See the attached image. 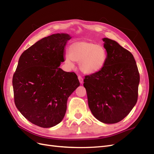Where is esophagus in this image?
Segmentation results:
<instances>
[{
  "label": "esophagus",
  "instance_id": "obj_1",
  "mask_svg": "<svg viewBox=\"0 0 154 154\" xmlns=\"http://www.w3.org/2000/svg\"><path fill=\"white\" fill-rule=\"evenodd\" d=\"M78 80H79V82H80V83H81V84H82V83H83V78L81 76H78Z\"/></svg>",
  "mask_w": 154,
  "mask_h": 154
}]
</instances>
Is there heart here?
Here are the masks:
<instances>
[{
  "mask_svg": "<svg viewBox=\"0 0 154 154\" xmlns=\"http://www.w3.org/2000/svg\"><path fill=\"white\" fill-rule=\"evenodd\" d=\"M106 59L107 53L103 45L88 40H78L69 45L65 62L70 67L73 66V62L79 63L83 73L92 75L104 68Z\"/></svg>",
  "mask_w": 154,
  "mask_h": 154,
  "instance_id": "heart-1",
  "label": "heart"
}]
</instances>
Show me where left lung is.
I'll use <instances>...</instances> for the list:
<instances>
[{"label":"left lung","instance_id":"obj_1","mask_svg":"<svg viewBox=\"0 0 154 154\" xmlns=\"http://www.w3.org/2000/svg\"><path fill=\"white\" fill-rule=\"evenodd\" d=\"M106 50L104 68L85 77L83 86L93 116L106 124L119 122L136 105L140 81L132 54L117 42L102 39Z\"/></svg>","mask_w":154,"mask_h":154}]
</instances>
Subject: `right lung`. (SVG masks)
<instances>
[{
    "label": "right lung",
    "instance_id": "obj_1",
    "mask_svg": "<svg viewBox=\"0 0 154 154\" xmlns=\"http://www.w3.org/2000/svg\"><path fill=\"white\" fill-rule=\"evenodd\" d=\"M71 38L67 33L45 37L18 60L12 82L15 103L24 118L38 127L50 128L61 122L68 97L80 86L75 73L59 67Z\"/></svg>",
    "mask_w": 154,
    "mask_h": 154
}]
</instances>
